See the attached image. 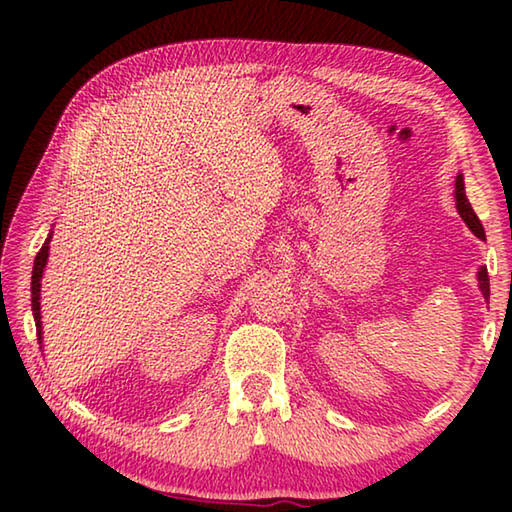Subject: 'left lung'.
<instances>
[{
  "mask_svg": "<svg viewBox=\"0 0 512 512\" xmlns=\"http://www.w3.org/2000/svg\"><path fill=\"white\" fill-rule=\"evenodd\" d=\"M456 210H458V214H461V219L467 223V228H470L479 239H485V232H483V225H481V221H479V216L474 214L472 205H470V201H467V196H465L463 173H458V176H456ZM476 277H479V289H481V293H483V298L488 300V298H490L488 268L481 266L479 273H476Z\"/></svg>",
  "mask_w": 512,
  "mask_h": 512,
  "instance_id": "8db88e82",
  "label": "left lung"
}]
</instances>
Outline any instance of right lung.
<instances>
[{
	"label": "right lung",
	"mask_w": 512,
	"mask_h": 512,
	"mask_svg": "<svg viewBox=\"0 0 512 512\" xmlns=\"http://www.w3.org/2000/svg\"><path fill=\"white\" fill-rule=\"evenodd\" d=\"M49 241H51V232L45 244H42L40 253L36 255V262H33V275H31V311H33V320H36V332H38V341L42 343V316H40V280H42V271L47 266V257H49Z\"/></svg>",
	"instance_id": "1"
}]
</instances>
